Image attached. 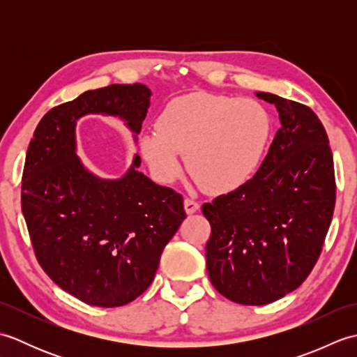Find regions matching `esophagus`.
<instances>
[{"instance_id":"1","label":"esophagus","mask_w":357,"mask_h":357,"mask_svg":"<svg viewBox=\"0 0 357 357\" xmlns=\"http://www.w3.org/2000/svg\"><path fill=\"white\" fill-rule=\"evenodd\" d=\"M184 208H185V213L187 215H193L196 211L199 210V204L195 202L193 199H185L184 201Z\"/></svg>"}]
</instances>
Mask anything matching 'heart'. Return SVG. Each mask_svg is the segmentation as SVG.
<instances>
[{
    "mask_svg": "<svg viewBox=\"0 0 357 357\" xmlns=\"http://www.w3.org/2000/svg\"><path fill=\"white\" fill-rule=\"evenodd\" d=\"M156 126L139 138L151 173L172 183L183 172L185 155L188 172L213 193L233 192L253 178L271 130L259 102L208 93L174 98Z\"/></svg>",
    "mask_w": 357,
    "mask_h": 357,
    "instance_id": "obj_1",
    "label": "heart"
}]
</instances>
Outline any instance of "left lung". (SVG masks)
Wrapping results in <instances>:
<instances>
[{
  "mask_svg": "<svg viewBox=\"0 0 357 357\" xmlns=\"http://www.w3.org/2000/svg\"><path fill=\"white\" fill-rule=\"evenodd\" d=\"M280 128L247 184L202 206L211 225L207 271L236 304L265 305L296 290L313 270L336 201L328 136L312 109L273 93Z\"/></svg>",
  "mask_w": 357,
  "mask_h": 357,
  "instance_id": "obj_1",
  "label": "left lung"
}]
</instances>
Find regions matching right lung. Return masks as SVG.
<instances>
[{
    "label": "right lung",
    "instance_id": "right-lung-1",
    "mask_svg": "<svg viewBox=\"0 0 357 357\" xmlns=\"http://www.w3.org/2000/svg\"><path fill=\"white\" fill-rule=\"evenodd\" d=\"M150 98L144 84L89 90L45 113L29 144L21 206L38 262L93 307L126 305L146 291L185 219L183 196L139 172L138 155L116 179L98 176L78 156L82 116L119 118L136 142Z\"/></svg>",
    "mask_w": 357,
    "mask_h": 357
}]
</instances>
